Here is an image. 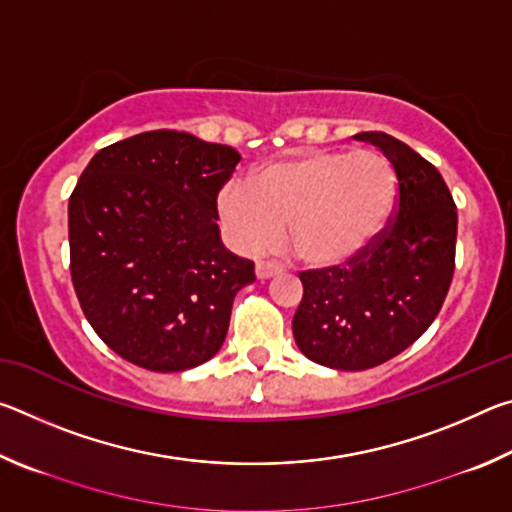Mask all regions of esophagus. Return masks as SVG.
Returning <instances> with one entry per match:
<instances>
[{
	"instance_id": "obj_1",
	"label": "esophagus",
	"mask_w": 512,
	"mask_h": 512,
	"mask_svg": "<svg viewBox=\"0 0 512 512\" xmlns=\"http://www.w3.org/2000/svg\"><path fill=\"white\" fill-rule=\"evenodd\" d=\"M282 271L280 264H273V262H257L255 266V273L259 280H268V277H273Z\"/></svg>"
}]
</instances>
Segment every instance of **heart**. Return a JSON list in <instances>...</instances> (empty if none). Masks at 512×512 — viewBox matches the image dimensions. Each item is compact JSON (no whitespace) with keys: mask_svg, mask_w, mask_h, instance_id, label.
<instances>
[{"mask_svg":"<svg viewBox=\"0 0 512 512\" xmlns=\"http://www.w3.org/2000/svg\"><path fill=\"white\" fill-rule=\"evenodd\" d=\"M397 173L377 151H311L271 162L250 183L232 180L219 194V216L239 250L259 253L284 235L300 259L334 266L361 253L391 219Z\"/></svg>","mask_w":512,"mask_h":512,"instance_id":"b5f03b06","label":"heart"}]
</instances>
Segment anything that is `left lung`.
Here are the masks:
<instances>
[{"instance_id": "left-lung-1", "label": "left lung", "mask_w": 512, "mask_h": 512, "mask_svg": "<svg viewBox=\"0 0 512 512\" xmlns=\"http://www.w3.org/2000/svg\"><path fill=\"white\" fill-rule=\"evenodd\" d=\"M397 173L391 221L345 266L300 273L293 316L300 352L334 370H368L427 332L447 298L456 259V203L440 171L393 135H354Z\"/></svg>"}]
</instances>
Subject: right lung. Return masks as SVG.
Here are the masks:
<instances>
[{"mask_svg": "<svg viewBox=\"0 0 512 512\" xmlns=\"http://www.w3.org/2000/svg\"><path fill=\"white\" fill-rule=\"evenodd\" d=\"M241 155L149 131L101 149L69 196V271L81 309L121 359L180 372L212 359L255 264L223 246L216 196Z\"/></svg>", "mask_w": 512, "mask_h": 512, "instance_id": "right-lung-1", "label": "right lung"}]
</instances>
